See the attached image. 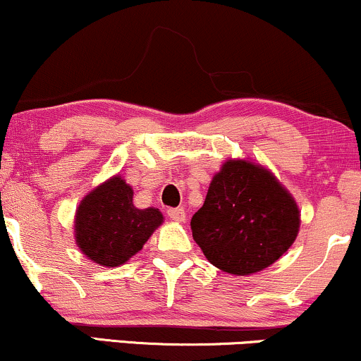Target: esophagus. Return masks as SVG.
Segmentation results:
<instances>
[{
    "label": "esophagus",
    "instance_id": "obj_1",
    "mask_svg": "<svg viewBox=\"0 0 361 361\" xmlns=\"http://www.w3.org/2000/svg\"><path fill=\"white\" fill-rule=\"evenodd\" d=\"M167 214L171 216L173 221H177V223H182L185 219V213H184V209H182V207H172V209L167 211Z\"/></svg>",
    "mask_w": 361,
    "mask_h": 361
}]
</instances>
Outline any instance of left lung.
<instances>
[{
  "mask_svg": "<svg viewBox=\"0 0 361 361\" xmlns=\"http://www.w3.org/2000/svg\"><path fill=\"white\" fill-rule=\"evenodd\" d=\"M298 202L272 172L226 160L190 219L192 238L214 267L252 275L277 262L298 238Z\"/></svg>",
  "mask_w": 361,
  "mask_h": 361,
  "instance_id": "obj_1",
  "label": "left lung"
}]
</instances>
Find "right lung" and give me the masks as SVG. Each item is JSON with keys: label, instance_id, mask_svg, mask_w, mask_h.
I'll return each mask as SVG.
<instances>
[{"label": "right lung", "instance_id": "obj_1", "mask_svg": "<svg viewBox=\"0 0 361 361\" xmlns=\"http://www.w3.org/2000/svg\"><path fill=\"white\" fill-rule=\"evenodd\" d=\"M162 223L164 216L155 207H135L131 185L114 176L80 201L74 221L75 243L97 265L111 269L138 253Z\"/></svg>", "mask_w": 361, "mask_h": 361}]
</instances>
